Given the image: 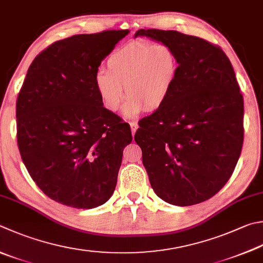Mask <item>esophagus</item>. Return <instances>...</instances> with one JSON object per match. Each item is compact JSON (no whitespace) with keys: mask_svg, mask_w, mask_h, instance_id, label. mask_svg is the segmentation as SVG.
<instances>
[{"mask_svg":"<svg viewBox=\"0 0 263 263\" xmlns=\"http://www.w3.org/2000/svg\"><path fill=\"white\" fill-rule=\"evenodd\" d=\"M130 129H132V134H133V136L135 135V133H136V130H137V128H138V123L136 122V121H132L130 123Z\"/></svg>","mask_w":263,"mask_h":263,"instance_id":"1","label":"esophagus"}]
</instances>
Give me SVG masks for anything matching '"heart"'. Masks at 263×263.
<instances>
[{
	"mask_svg": "<svg viewBox=\"0 0 263 263\" xmlns=\"http://www.w3.org/2000/svg\"><path fill=\"white\" fill-rule=\"evenodd\" d=\"M177 70V56L170 46L136 40L111 52L106 72L98 71L93 85L103 106L110 112L121 107L126 90L123 115L135 118L145 108L156 111L167 102Z\"/></svg>",
	"mask_w": 263,
	"mask_h": 263,
	"instance_id": "heart-1",
	"label": "heart"
}]
</instances>
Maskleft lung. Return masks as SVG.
<instances>
[{"label":"left lung","mask_w":263,"mask_h":263,"mask_svg":"<svg viewBox=\"0 0 263 263\" xmlns=\"http://www.w3.org/2000/svg\"><path fill=\"white\" fill-rule=\"evenodd\" d=\"M175 51L178 70L167 102L140 121L135 142L152 189L163 201L210 199L232 175L244 140V101L221 48L176 31L140 29Z\"/></svg>","instance_id":"obj_1"}]
</instances>
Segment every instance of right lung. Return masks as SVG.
Wrapping results in <instances>:
<instances>
[{
  "instance_id": "1",
  "label": "right lung",
  "mask_w": 263,
  "mask_h": 263,
  "mask_svg": "<svg viewBox=\"0 0 263 263\" xmlns=\"http://www.w3.org/2000/svg\"><path fill=\"white\" fill-rule=\"evenodd\" d=\"M128 33L61 40L28 68L16 104L18 147L33 181L59 204L90 210L115 192L132 132L103 106L93 79Z\"/></svg>"
}]
</instances>
